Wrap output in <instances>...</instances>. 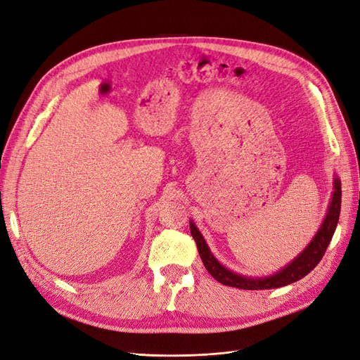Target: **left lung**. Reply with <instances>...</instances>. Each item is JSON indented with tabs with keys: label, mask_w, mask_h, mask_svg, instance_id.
Here are the masks:
<instances>
[{
	"label": "left lung",
	"mask_w": 360,
	"mask_h": 360,
	"mask_svg": "<svg viewBox=\"0 0 360 360\" xmlns=\"http://www.w3.org/2000/svg\"><path fill=\"white\" fill-rule=\"evenodd\" d=\"M340 213H341V181L336 179L335 192H333L329 212L319 233L315 234L308 248L304 249L303 252L292 261V263H290L285 269H282L279 274L271 275L269 278L254 279V278H245L242 275L233 274V271H230L222 264L217 263V259L212 255L209 246H207V243L204 242L201 233L197 230V226H195L193 222H191V234L193 237L195 243L198 246V252L202 259L204 267L217 282H221V284L228 287H236L242 290H270V288H279V287L292 284V282L307 276L309 271L320 263L326 249H328L333 237L338 219H340Z\"/></svg>",
	"instance_id": "1"
}]
</instances>
